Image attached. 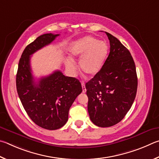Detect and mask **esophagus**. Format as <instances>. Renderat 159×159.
<instances>
[{"label": "esophagus", "instance_id": "obj_1", "mask_svg": "<svg viewBox=\"0 0 159 159\" xmlns=\"http://www.w3.org/2000/svg\"><path fill=\"white\" fill-rule=\"evenodd\" d=\"M82 92L83 93H86V91H87V89H86L85 84H84V82H82Z\"/></svg>", "mask_w": 159, "mask_h": 159}]
</instances>
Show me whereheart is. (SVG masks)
Here are the masks:
<instances>
[{
    "instance_id": "obj_1",
    "label": "heart",
    "mask_w": 159,
    "mask_h": 159,
    "mask_svg": "<svg viewBox=\"0 0 159 159\" xmlns=\"http://www.w3.org/2000/svg\"><path fill=\"white\" fill-rule=\"evenodd\" d=\"M108 52L109 47L105 41L98 40L91 35L85 36L75 41L70 50L72 57L81 58L80 68L90 77L95 76L101 70L107 59ZM66 66L72 73L76 71V65L72 59H66Z\"/></svg>"
}]
</instances>
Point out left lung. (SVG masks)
I'll list each match as a JSON object with an SVG mask.
<instances>
[{
    "label": "left lung",
    "mask_w": 159,
    "mask_h": 159,
    "mask_svg": "<svg viewBox=\"0 0 159 159\" xmlns=\"http://www.w3.org/2000/svg\"><path fill=\"white\" fill-rule=\"evenodd\" d=\"M105 33L110 54L101 70L86 84L89 115L99 127L112 126L124 119L138 88L135 62L129 49L115 36Z\"/></svg>",
    "instance_id": "8db88e82"
}]
</instances>
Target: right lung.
Returning <instances> with one entry per match:
<instances>
[{"label": "right lung", "mask_w": 159, "mask_h": 159, "mask_svg": "<svg viewBox=\"0 0 159 159\" xmlns=\"http://www.w3.org/2000/svg\"><path fill=\"white\" fill-rule=\"evenodd\" d=\"M58 35L46 33L27 45L19 60L16 77V90L24 110L35 124L47 130H57L66 124L70 107L82 91L79 80L65 76L60 70L35 82L30 56Z\"/></svg>", "instance_id": "add662e5"}]
</instances>
